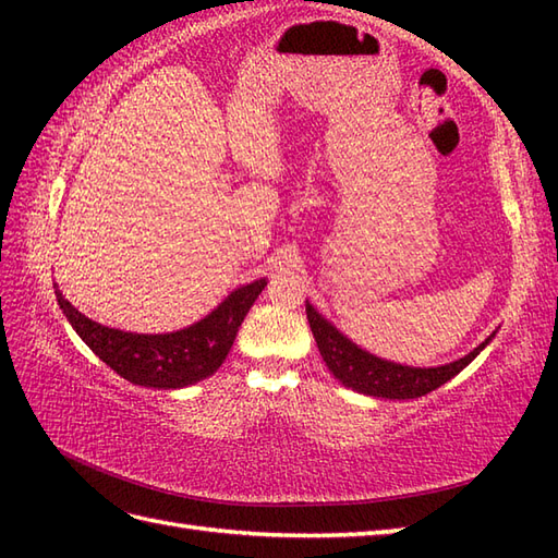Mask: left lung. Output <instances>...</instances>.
Instances as JSON below:
<instances>
[{
	"label": "left lung",
	"instance_id": "obj_1",
	"mask_svg": "<svg viewBox=\"0 0 558 558\" xmlns=\"http://www.w3.org/2000/svg\"><path fill=\"white\" fill-rule=\"evenodd\" d=\"M306 318H310L318 352H322L330 374H333L342 386L357 390V393L388 400H408L432 393V390L444 386L456 374L465 369V366L475 360L494 338L492 333L480 348L465 354V357H460L458 362L422 369V366H405L381 360L376 357V354L357 348L352 340L342 336L333 324H328L310 302H306Z\"/></svg>",
	"mask_w": 558,
	"mask_h": 558
}]
</instances>
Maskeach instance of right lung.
I'll return each instance as SVG.
<instances>
[{"mask_svg":"<svg viewBox=\"0 0 558 558\" xmlns=\"http://www.w3.org/2000/svg\"><path fill=\"white\" fill-rule=\"evenodd\" d=\"M266 288V278L236 288L206 318L174 333H126L90 322L54 288L59 310L81 340L126 381L146 388H184L204 381L228 357L246 312Z\"/></svg>","mask_w":558,"mask_h":558,"instance_id":"right-lung-1","label":"right lung"}]
</instances>
